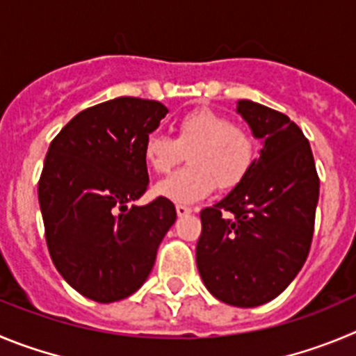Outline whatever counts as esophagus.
Returning <instances> with one entry per match:
<instances>
[{"mask_svg": "<svg viewBox=\"0 0 356 356\" xmlns=\"http://www.w3.org/2000/svg\"><path fill=\"white\" fill-rule=\"evenodd\" d=\"M175 211H177L179 216H188V214H191V207L182 206V204H177V206H175Z\"/></svg>", "mask_w": 356, "mask_h": 356, "instance_id": "1", "label": "esophagus"}]
</instances>
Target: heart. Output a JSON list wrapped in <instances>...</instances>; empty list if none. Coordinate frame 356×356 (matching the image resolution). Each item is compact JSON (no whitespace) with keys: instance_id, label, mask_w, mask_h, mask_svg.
I'll use <instances>...</instances> for the list:
<instances>
[{"instance_id":"1","label":"heart","mask_w":356,"mask_h":356,"mask_svg":"<svg viewBox=\"0 0 356 356\" xmlns=\"http://www.w3.org/2000/svg\"><path fill=\"white\" fill-rule=\"evenodd\" d=\"M188 158V168L159 182L156 193L177 204H193L214 190H232L252 168L254 138L225 115L198 110L175 124L174 138L150 133L142 147L145 165L165 175Z\"/></svg>"}]
</instances>
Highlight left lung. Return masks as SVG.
I'll return each mask as SVG.
<instances>
[{
  "mask_svg": "<svg viewBox=\"0 0 356 356\" xmlns=\"http://www.w3.org/2000/svg\"><path fill=\"white\" fill-rule=\"evenodd\" d=\"M236 111L262 149L246 177L200 213L197 268L214 298L246 309L277 298L305 264L319 177L309 140L287 115L248 99Z\"/></svg>",
  "mask_w": 356,
  "mask_h": 356,
  "instance_id": "1",
  "label": "left lung"
}]
</instances>
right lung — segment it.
I'll return each mask as SVG.
<instances>
[{"instance_id": "obj_1", "label": "right lung", "mask_w": 356, "mask_h": 356, "mask_svg": "<svg viewBox=\"0 0 356 356\" xmlns=\"http://www.w3.org/2000/svg\"><path fill=\"white\" fill-rule=\"evenodd\" d=\"M166 106L117 97L76 115L51 142L38 204L53 264L72 289L99 303L143 286L177 213L168 198L129 207L147 191L145 138Z\"/></svg>"}]
</instances>
